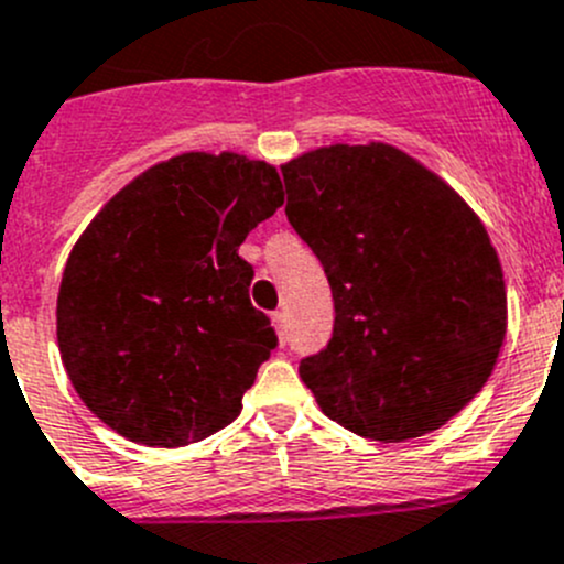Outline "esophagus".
Returning <instances> with one entry per match:
<instances>
[{
    "mask_svg": "<svg viewBox=\"0 0 564 564\" xmlns=\"http://www.w3.org/2000/svg\"><path fill=\"white\" fill-rule=\"evenodd\" d=\"M272 327H275V333H278V341L281 344H286V314H283V311H275V314H272Z\"/></svg>",
    "mask_w": 564,
    "mask_h": 564,
    "instance_id": "esophagus-1",
    "label": "esophagus"
}]
</instances>
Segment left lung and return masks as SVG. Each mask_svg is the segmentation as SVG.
I'll list each match as a JSON object with an SVG mask.
<instances>
[{
    "label": "left lung",
    "mask_w": 564,
    "mask_h": 564,
    "mask_svg": "<svg viewBox=\"0 0 564 564\" xmlns=\"http://www.w3.org/2000/svg\"><path fill=\"white\" fill-rule=\"evenodd\" d=\"M286 217L325 267L333 338L300 364L327 419L402 444L444 427L488 382L507 286L477 212L388 143L322 145L281 165Z\"/></svg>",
    "instance_id": "obj_1"
}]
</instances>
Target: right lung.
Here are the masks:
<instances>
[{
  "mask_svg": "<svg viewBox=\"0 0 564 564\" xmlns=\"http://www.w3.org/2000/svg\"><path fill=\"white\" fill-rule=\"evenodd\" d=\"M283 204L275 165L223 151L156 162L101 206L65 261L57 347L96 419L176 449L228 427L275 347L239 245Z\"/></svg>",
  "mask_w": 564,
  "mask_h": 564,
  "instance_id": "1",
  "label": "right lung"
}]
</instances>
